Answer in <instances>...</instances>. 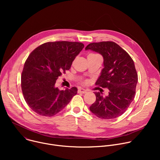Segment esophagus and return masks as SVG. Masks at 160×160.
<instances>
[{
    "label": "esophagus",
    "instance_id": "obj_1",
    "mask_svg": "<svg viewBox=\"0 0 160 160\" xmlns=\"http://www.w3.org/2000/svg\"><path fill=\"white\" fill-rule=\"evenodd\" d=\"M87 91L86 90H85L84 88H79L78 90V93H82V94H85L87 93Z\"/></svg>",
    "mask_w": 160,
    "mask_h": 160
}]
</instances>
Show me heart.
I'll list each match as a JSON object with an SVG mask.
<instances>
[{
	"mask_svg": "<svg viewBox=\"0 0 160 160\" xmlns=\"http://www.w3.org/2000/svg\"><path fill=\"white\" fill-rule=\"evenodd\" d=\"M88 83V82L87 80H85V81L83 82V84H87Z\"/></svg>",
	"mask_w": 160,
	"mask_h": 160,
	"instance_id": "b5f03b06",
	"label": "heart"
}]
</instances>
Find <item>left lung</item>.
Masks as SVG:
<instances>
[{
    "mask_svg": "<svg viewBox=\"0 0 160 160\" xmlns=\"http://www.w3.org/2000/svg\"><path fill=\"white\" fill-rule=\"evenodd\" d=\"M85 50L102 56L104 68L96 85L109 89L106 97L102 93L95 92L96 100L90 106V110L101 119L116 118L126 111L135 98L138 76L133 61L114 42L90 43Z\"/></svg>",
    "mask_w": 160,
    "mask_h": 160,
    "instance_id": "obj_1",
    "label": "left lung"
}]
</instances>
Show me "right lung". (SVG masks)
Masks as SVG:
<instances>
[{
  "label": "right lung",
  "mask_w": 160,
  "mask_h": 160,
  "mask_svg": "<svg viewBox=\"0 0 160 160\" xmlns=\"http://www.w3.org/2000/svg\"><path fill=\"white\" fill-rule=\"evenodd\" d=\"M84 48L77 42H52L42 44L26 60L21 74V89L28 106L38 115L52 117L77 94V88L59 90L57 79L69 70Z\"/></svg>",
  "instance_id": "right-lung-1"
}]
</instances>
